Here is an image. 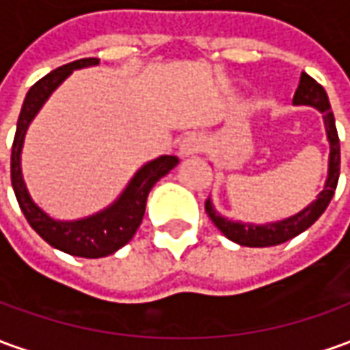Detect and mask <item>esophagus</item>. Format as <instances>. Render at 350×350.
Masks as SVG:
<instances>
[{
    "mask_svg": "<svg viewBox=\"0 0 350 350\" xmlns=\"http://www.w3.org/2000/svg\"><path fill=\"white\" fill-rule=\"evenodd\" d=\"M204 146V137L200 133H187L179 143V152L180 156H192V154H198Z\"/></svg>",
    "mask_w": 350,
    "mask_h": 350,
    "instance_id": "34e87169",
    "label": "esophagus"
}]
</instances>
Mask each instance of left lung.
<instances>
[{"label": "left lung", "mask_w": 350, "mask_h": 350, "mask_svg": "<svg viewBox=\"0 0 350 350\" xmlns=\"http://www.w3.org/2000/svg\"><path fill=\"white\" fill-rule=\"evenodd\" d=\"M295 105H310L317 106L318 110L324 114V124H326L327 139H329V173L324 190L320 192L317 202H312L307 209H303L295 217H290L280 223H272V225L255 226V225H242L228 221L225 217L215 213V209L211 206L209 198L206 200V213L213 221V225L223 232V234L232 240L236 244L247 245V247H269V245H278L288 242L291 238H295L301 232H305L308 226L317 221L318 217L326 211L327 204L332 202L337 189V180H339V170H341V152H339V135L336 129V118L332 112V106L327 100V95L324 88L318 83L317 79H312L308 74H301L299 85L293 95Z\"/></svg>", "instance_id": "8db88e82"}]
</instances>
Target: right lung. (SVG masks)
<instances>
[{"instance_id":"right-lung-1","label":"right lung","mask_w":350,"mask_h":350,"mask_svg":"<svg viewBox=\"0 0 350 350\" xmlns=\"http://www.w3.org/2000/svg\"><path fill=\"white\" fill-rule=\"evenodd\" d=\"M91 64H98V59H79L68 62L49 72L45 78L36 81L30 88L28 95L24 98L18 122H16V133H14L13 150H11V183H13L14 196L26 221L47 244L76 257L97 259V257L112 255L133 238L135 230L143 221L148 192L163 175H167L179 163V158L161 156L158 160L146 163L131 179L129 187L125 189L122 198L118 200L114 206L81 221H68V223L55 221L33 204L24 185L23 173H21V148H23L28 124L32 122L36 112L42 108L51 93L59 88V83H62L66 76H70L72 70L91 66Z\"/></svg>"}]
</instances>
